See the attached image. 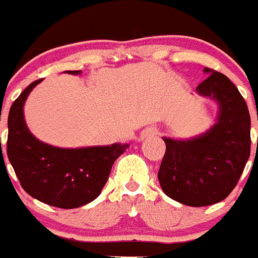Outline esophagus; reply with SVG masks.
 I'll list each match as a JSON object with an SVG mask.
<instances>
[{"label":"esophagus","mask_w":258,"mask_h":258,"mask_svg":"<svg viewBox=\"0 0 258 258\" xmlns=\"http://www.w3.org/2000/svg\"><path fill=\"white\" fill-rule=\"evenodd\" d=\"M159 134V129L157 127H147L145 131L142 132V136H141L140 140H145V138H149V137H154Z\"/></svg>","instance_id":"obj_1"}]
</instances>
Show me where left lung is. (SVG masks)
Instances as JSON below:
<instances>
[{
    "instance_id": "left-lung-1",
    "label": "left lung",
    "mask_w": 258,
    "mask_h": 258,
    "mask_svg": "<svg viewBox=\"0 0 258 258\" xmlns=\"http://www.w3.org/2000/svg\"><path fill=\"white\" fill-rule=\"evenodd\" d=\"M209 75L197 88L218 102L217 122L188 141L163 138L166 151L157 178L166 197L190 207L222 202L238 183L250 155V116L244 98L229 77Z\"/></svg>"
}]
</instances>
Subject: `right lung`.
<instances>
[{
	"mask_svg": "<svg viewBox=\"0 0 258 258\" xmlns=\"http://www.w3.org/2000/svg\"><path fill=\"white\" fill-rule=\"evenodd\" d=\"M80 74V71H68ZM36 80L11 104L8 118V157L22 187L32 198L56 208L72 209L97 199L113 163L129 145L58 149L40 142L27 127L23 106Z\"/></svg>",
	"mask_w": 258,
	"mask_h": 258,
	"instance_id": "right-lung-1",
	"label": "right lung"
}]
</instances>
